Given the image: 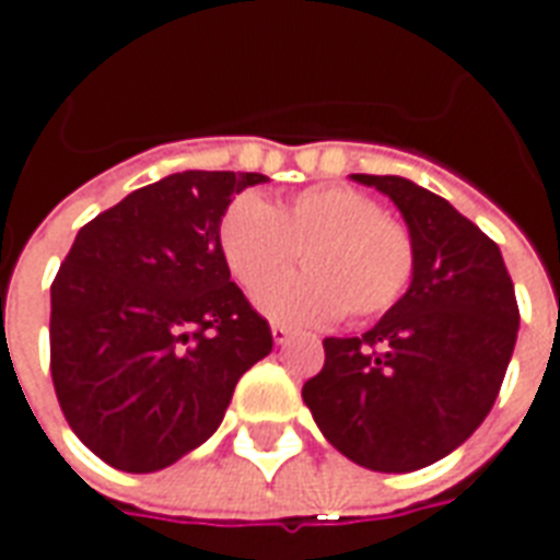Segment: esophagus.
<instances>
[{"mask_svg":"<svg viewBox=\"0 0 560 560\" xmlns=\"http://www.w3.org/2000/svg\"><path fill=\"white\" fill-rule=\"evenodd\" d=\"M291 336H293V327H288V324H272V339H276V345L291 341Z\"/></svg>","mask_w":560,"mask_h":560,"instance_id":"esophagus-1","label":"esophagus"}]
</instances>
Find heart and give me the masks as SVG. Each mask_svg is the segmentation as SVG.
I'll list each match as a JSON object with an SVG mask.
<instances>
[{"instance_id":"heart-1","label":"heart","mask_w":560,"mask_h":560,"mask_svg":"<svg viewBox=\"0 0 560 560\" xmlns=\"http://www.w3.org/2000/svg\"><path fill=\"white\" fill-rule=\"evenodd\" d=\"M219 245L245 291H257L304 252L308 270L257 293L269 317L293 324H320L341 312L375 320L408 293L417 269L411 231L348 185H312L279 207L252 191L236 195L221 215Z\"/></svg>"}]
</instances>
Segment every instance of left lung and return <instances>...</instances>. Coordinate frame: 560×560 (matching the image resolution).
I'll return each instance as SVG.
<instances>
[{"mask_svg": "<svg viewBox=\"0 0 560 560\" xmlns=\"http://www.w3.org/2000/svg\"><path fill=\"white\" fill-rule=\"evenodd\" d=\"M408 221V293L353 339H324L303 401L341 456L384 474L432 465L492 411L516 348L518 305L501 248L444 197L401 176L353 173Z\"/></svg>", "mask_w": 560, "mask_h": 560, "instance_id": "8db88e82", "label": "left lung"}]
</instances>
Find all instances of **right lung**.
<instances>
[{
  "instance_id": "obj_1",
  "label": "right lung",
  "mask_w": 560,
  "mask_h": 560,
  "mask_svg": "<svg viewBox=\"0 0 560 560\" xmlns=\"http://www.w3.org/2000/svg\"><path fill=\"white\" fill-rule=\"evenodd\" d=\"M264 173L183 171L83 224L50 284L56 399L128 474L179 462L221 425L272 332L231 281L219 224Z\"/></svg>"
}]
</instances>
